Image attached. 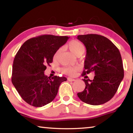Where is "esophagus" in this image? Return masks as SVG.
<instances>
[{
    "mask_svg": "<svg viewBox=\"0 0 133 133\" xmlns=\"http://www.w3.org/2000/svg\"><path fill=\"white\" fill-rule=\"evenodd\" d=\"M67 80H68L69 82H74V81H76L75 79H74V78H70V77L67 78Z\"/></svg>",
    "mask_w": 133,
    "mask_h": 133,
    "instance_id": "obj_1",
    "label": "esophagus"
}]
</instances>
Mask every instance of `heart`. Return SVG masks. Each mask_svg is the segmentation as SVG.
Returning a JSON list of instances; mask_svg holds the SVG:
<instances>
[{
    "label": "heart",
    "instance_id": "obj_1",
    "mask_svg": "<svg viewBox=\"0 0 133 133\" xmlns=\"http://www.w3.org/2000/svg\"><path fill=\"white\" fill-rule=\"evenodd\" d=\"M68 48L74 55L76 56L82 55L84 52L85 48L83 44L77 40H73L68 44ZM60 50H58L55 53L53 56L54 61H57L58 59V55H59ZM78 70V67H64L62 69V71L63 73L68 75H73L76 73V72Z\"/></svg>",
    "mask_w": 133,
    "mask_h": 133
}]
</instances>
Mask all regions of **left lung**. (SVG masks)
<instances>
[{
	"instance_id": "1",
	"label": "left lung",
	"mask_w": 133,
	"mask_h": 133,
	"mask_svg": "<svg viewBox=\"0 0 133 133\" xmlns=\"http://www.w3.org/2000/svg\"><path fill=\"white\" fill-rule=\"evenodd\" d=\"M86 48L82 76L94 72L93 80L83 79L84 90L77 93L81 100L97 105L113 97L124 77L122 58L118 48L107 37L96 34L78 35Z\"/></svg>"
}]
</instances>
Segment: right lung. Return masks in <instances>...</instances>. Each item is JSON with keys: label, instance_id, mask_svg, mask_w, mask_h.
<instances>
[{"label": "right lung", "instance_id": "add662e5", "mask_svg": "<svg viewBox=\"0 0 133 133\" xmlns=\"http://www.w3.org/2000/svg\"><path fill=\"white\" fill-rule=\"evenodd\" d=\"M67 36L44 35L24 43L13 61L12 82L19 95L29 104L36 107L50 103L57 95L58 87L66 77L44 75L46 65L66 43Z\"/></svg>", "mask_w": 133, "mask_h": 133}]
</instances>
